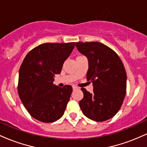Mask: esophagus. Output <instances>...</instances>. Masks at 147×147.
Here are the masks:
<instances>
[{
    "instance_id": "esophagus-1",
    "label": "esophagus",
    "mask_w": 147,
    "mask_h": 147,
    "mask_svg": "<svg viewBox=\"0 0 147 147\" xmlns=\"http://www.w3.org/2000/svg\"><path fill=\"white\" fill-rule=\"evenodd\" d=\"M79 88L77 87V86H72V89H73V90H77V89H78Z\"/></svg>"
}]
</instances>
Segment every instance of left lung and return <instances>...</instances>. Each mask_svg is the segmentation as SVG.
<instances>
[{"instance_id": "1", "label": "left lung", "mask_w": 147, "mask_h": 147, "mask_svg": "<svg viewBox=\"0 0 147 147\" xmlns=\"http://www.w3.org/2000/svg\"><path fill=\"white\" fill-rule=\"evenodd\" d=\"M76 47L88 60L87 80L93 92L82 88L79 102L82 113L96 122L112 118L122 105L126 92V73L120 58L109 47L99 42H77Z\"/></svg>"}]
</instances>
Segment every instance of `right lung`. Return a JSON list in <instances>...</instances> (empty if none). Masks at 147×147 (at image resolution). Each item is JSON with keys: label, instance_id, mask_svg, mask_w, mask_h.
<instances>
[{"label": "right lung", "instance_id": "right-lung-1", "mask_svg": "<svg viewBox=\"0 0 147 147\" xmlns=\"http://www.w3.org/2000/svg\"><path fill=\"white\" fill-rule=\"evenodd\" d=\"M75 43H47L28 53L19 69L18 92L32 117L50 123L63 116L72 88L53 84L54 76L60 74L63 64Z\"/></svg>", "mask_w": 147, "mask_h": 147}]
</instances>
